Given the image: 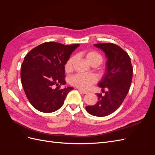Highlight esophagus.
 I'll use <instances>...</instances> for the list:
<instances>
[{
	"label": "esophagus",
	"mask_w": 155,
	"mask_h": 155,
	"mask_svg": "<svg viewBox=\"0 0 155 155\" xmlns=\"http://www.w3.org/2000/svg\"><path fill=\"white\" fill-rule=\"evenodd\" d=\"M78 90H79V91L80 92L81 94H88V93H89V92L85 91H83V90H81V89H80V88H79Z\"/></svg>",
	"instance_id": "esophagus-1"
}]
</instances>
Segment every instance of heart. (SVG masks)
Instances as JSON below:
<instances>
[{"mask_svg": "<svg viewBox=\"0 0 155 155\" xmlns=\"http://www.w3.org/2000/svg\"><path fill=\"white\" fill-rule=\"evenodd\" d=\"M86 58L91 64H97V65L101 64L104 61L102 55L96 51H87ZM74 60L75 57L72 56L64 64V69L67 72H70L72 70ZM69 81L74 87L80 89H87L97 82V78L92 74L78 73L70 77Z\"/></svg>", "mask_w": 155, "mask_h": 155, "instance_id": "1", "label": "heart"}]
</instances>
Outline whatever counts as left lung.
<instances>
[{"mask_svg": "<svg viewBox=\"0 0 155 155\" xmlns=\"http://www.w3.org/2000/svg\"><path fill=\"white\" fill-rule=\"evenodd\" d=\"M94 46L104 51L108 59L107 71L99 83L105 94H97V104L85 108L90 114L102 117L114 112L123 103L132 82L133 68L129 55L120 46L113 43H98Z\"/></svg>", "mask_w": 155, "mask_h": 155, "instance_id": "obj_1", "label": "left lung"}]
</instances>
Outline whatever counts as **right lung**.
Wrapping results in <instances>:
<instances>
[{
	"label": "right lung",
	"mask_w": 155,
	"mask_h": 155,
	"mask_svg": "<svg viewBox=\"0 0 155 155\" xmlns=\"http://www.w3.org/2000/svg\"><path fill=\"white\" fill-rule=\"evenodd\" d=\"M79 45L46 42L31 49L21 65V79L31 105L43 112H52L64 104L72 87L65 85L64 64Z\"/></svg>",
	"instance_id": "obj_1"
}]
</instances>
